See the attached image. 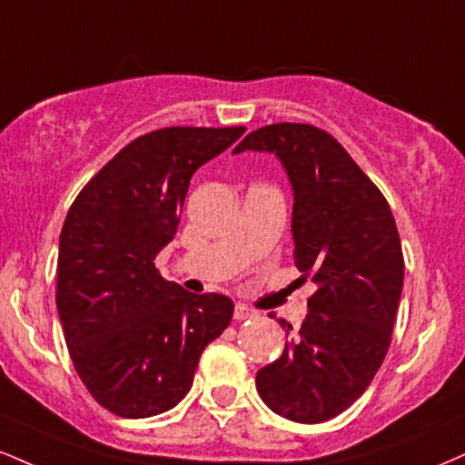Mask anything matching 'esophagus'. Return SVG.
<instances>
[{
    "instance_id": "34e87169",
    "label": "esophagus",
    "mask_w": 465,
    "mask_h": 465,
    "mask_svg": "<svg viewBox=\"0 0 465 465\" xmlns=\"http://www.w3.org/2000/svg\"><path fill=\"white\" fill-rule=\"evenodd\" d=\"M255 316V310H251V307L238 303L236 307H233V318L236 321H247V318H253Z\"/></svg>"
}]
</instances>
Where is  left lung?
Here are the masks:
<instances>
[{
	"instance_id": "left-lung-1",
	"label": "left lung",
	"mask_w": 465,
	"mask_h": 465,
	"mask_svg": "<svg viewBox=\"0 0 465 465\" xmlns=\"http://www.w3.org/2000/svg\"><path fill=\"white\" fill-rule=\"evenodd\" d=\"M242 151L277 155L286 169L294 264L318 286L296 338L257 371V392L288 420L324 422L366 392L392 342L405 275L399 229L381 190L331 134L275 123L233 153Z\"/></svg>"
}]
</instances>
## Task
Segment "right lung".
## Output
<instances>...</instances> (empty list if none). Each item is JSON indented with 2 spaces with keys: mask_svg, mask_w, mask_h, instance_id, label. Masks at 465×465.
<instances>
[{
  "mask_svg": "<svg viewBox=\"0 0 465 465\" xmlns=\"http://www.w3.org/2000/svg\"><path fill=\"white\" fill-rule=\"evenodd\" d=\"M244 127H164L138 136L73 201L60 233L55 305L93 399L121 418L169 411L233 301L166 282L153 260L177 233L190 177Z\"/></svg>",
  "mask_w": 465,
  "mask_h": 465,
  "instance_id": "obj_1",
  "label": "right lung"
}]
</instances>
